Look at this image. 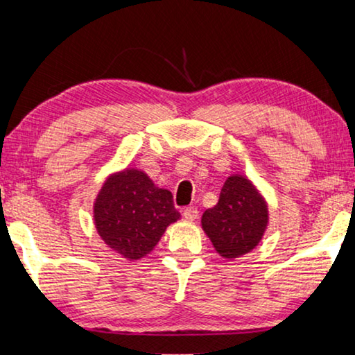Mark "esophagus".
I'll use <instances>...</instances> for the list:
<instances>
[{
    "label": "esophagus",
    "instance_id": "1",
    "mask_svg": "<svg viewBox=\"0 0 355 355\" xmlns=\"http://www.w3.org/2000/svg\"><path fill=\"white\" fill-rule=\"evenodd\" d=\"M182 214H183V217L187 218V220H196L198 216H199V211L194 206H189V207H184Z\"/></svg>",
    "mask_w": 355,
    "mask_h": 355
}]
</instances>
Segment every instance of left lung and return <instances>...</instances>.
Masks as SVG:
<instances>
[{
  "label": "left lung",
  "instance_id": "8db88e82",
  "mask_svg": "<svg viewBox=\"0 0 355 355\" xmlns=\"http://www.w3.org/2000/svg\"><path fill=\"white\" fill-rule=\"evenodd\" d=\"M268 220L267 206L252 183L233 175L223 184L218 202L202 214V228L222 257L233 259L252 251Z\"/></svg>",
  "mask_w": 355,
  "mask_h": 355
}]
</instances>
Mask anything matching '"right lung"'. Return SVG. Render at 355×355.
<instances>
[{"label": "right lung", "mask_w": 355, "mask_h": 355, "mask_svg": "<svg viewBox=\"0 0 355 355\" xmlns=\"http://www.w3.org/2000/svg\"><path fill=\"white\" fill-rule=\"evenodd\" d=\"M178 218L172 193L133 168L109 178L94 204L99 236L127 259L146 256Z\"/></svg>", "instance_id": "add662e5"}]
</instances>
